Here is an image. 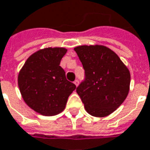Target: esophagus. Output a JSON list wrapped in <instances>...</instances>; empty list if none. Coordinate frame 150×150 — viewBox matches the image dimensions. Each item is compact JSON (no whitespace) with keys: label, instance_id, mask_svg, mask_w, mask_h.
<instances>
[{"label":"esophagus","instance_id":"esophagus-1","mask_svg":"<svg viewBox=\"0 0 150 150\" xmlns=\"http://www.w3.org/2000/svg\"><path fill=\"white\" fill-rule=\"evenodd\" d=\"M74 84H75V86H78V84H79V81H78V80H75V81H74Z\"/></svg>","mask_w":150,"mask_h":150}]
</instances>
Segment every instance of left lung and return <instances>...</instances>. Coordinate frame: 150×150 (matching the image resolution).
Instances as JSON below:
<instances>
[{"label":"left lung","mask_w":150,"mask_h":150,"mask_svg":"<svg viewBox=\"0 0 150 150\" xmlns=\"http://www.w3.org/2000/svg\"><path fill=\"white\" fill-rule=\"evenodd\" d=\"M85 78L76 92L85 109L93 116L104 117L124 102L129 92L130 72L118 55L103 46L75 47Z\"/></svg>","instance_id":"8db88e82"}]
</instances>
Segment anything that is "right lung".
Wrapping results in <instances>:
<instances>
[{"label":"right lung","instance_id":"add662e5","mask_svg":"<svg viewBox=\"0 0 150 150\" xmlns=\"http://www.w3.org/2000/svg\"><path fill=\"white\" fill-rule=\"evenodd\" d=\"M66 52L63 47L40 50L26 60L18 74V83L23 100L42 115L61 113L69 96L76 88L59 65Z\"/></svg>","mask_w":150,"mask_h":150}]
</instances>
